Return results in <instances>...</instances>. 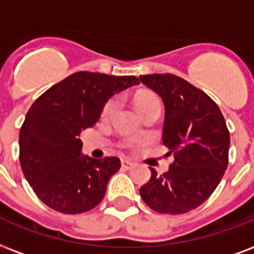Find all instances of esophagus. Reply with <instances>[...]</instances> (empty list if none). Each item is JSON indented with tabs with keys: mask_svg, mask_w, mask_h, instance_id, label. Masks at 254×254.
Segmentation results:
<instances>
[{
	"mask_svg": "<svg viewBox=\"0 0 254 254\" xmlns=\"http://www.w3.org/2000/svg\"><path fill=\"white\" fill-rule=\"evenodd\" d=\"M121 164H123V166L125 168V169H130V168H133V166H134V162L129 161V160H123V161H121Z\"/></svg>",
	"mask_w": 254,
	"mask_h": 254,
	"instance_id": "obj_1",
	"label": "esophagus"
}]
</instances>
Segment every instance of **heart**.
I'll return each instance as SVG.
<instances>
[{
	"mask_svg": "<svg viewBox=\"0 0 254 254\" xmlns=\"http://www.w3.org/2000/svg\"><path fill=\"white\" fill-rule=\"evenodd\" d=\"M135 108L137 110L140 112L141 114H144L145 112H148L149 109H152V108H161V104H160V100H158V97L156 94H153V93H138L137 96H135L134 100ZM116 106H117V100H110L108 104L104 108V116H110V114L113 113V110L116 109Z\"/></svg>",
	"mask_w": 254,
	"mask_h": 254,
	"instance_id": "1",
	"label": "heart"
}]
</instances>
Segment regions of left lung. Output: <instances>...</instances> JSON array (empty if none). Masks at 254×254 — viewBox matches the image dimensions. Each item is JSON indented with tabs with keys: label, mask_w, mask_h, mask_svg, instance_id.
Returning a JSON list of instances; mask_svg holds the SVG:
<instances>
[{
	"label": "left lung",
	"mask_w": 254,
	"mask_h": 254,
	"mask_svg": "<svg viewBox=\"0 0 254 254\" xmlns=\"http://www.w3.org/2000/svg\"><path fill=\"white\" fill-rule=\"evenodd\" d=\"M165 108L162 142L174 161L140 189L149 208L183 214L208 200L228 166L229 131L221 110L202 90L173 74L140 75Z\"/></svg>",
	"instance_id": "obj_1"
}]
</instances>
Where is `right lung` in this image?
I'll list each match as a JSON object with an SVG mask.
<instances>
[{"mask_svg": "<svg viewBox=\"0 0 254 254\" xmlns=\"http://www.w3.org/2000/svg\"><path fill=\"white\" fill-rule=\"evenodd\" d=\"M138 84L134 75L78 71L33 102L19 130V162L44 204L77 214L101 202L121 162L85 156L80 134L100 120L110 97Z\"/></svg>", "mask_w": 254, "mask_h": 254, "instance_id": "right-lung-1", "label": "right lung"}]
</instances>
